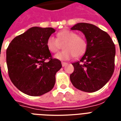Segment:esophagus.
<instances>
[{
    "mask_svg": "<svg viewBox=\"0 0 121 121\" xmlns=\"http://www.w3.org/2000/svg\"><path fill=\"white\" fill-rule=\"evenodd\" d=\"M66 65H67V63H66V62H62V67L65 66Z\"/></svg>",
    "mask_w": 121,
    "mask_h": 121,
    "instance_id": "34e87169",
    "label": "esophagus"
}]
</instances>
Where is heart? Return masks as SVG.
I'll return each instance as SVG.
<instances>
[{"instance_id":"heart-1","label":"heart","mask_w":121,"mask_h":121,"mask_svg":"<svg viewBox=\"0 0 121 121\" xmlns=\"http://www.w3.org/2000/svg\"><path fill=\"white\" fill-rule=\"evenodd\" d=\"M57 39L54 37H49L47 40V47L51 52L56 53L60 48L59 43H64L62 46L64 51L54 56L60 60H68L73 57H80L86 51L87 42L85 39L77 35L76 32L68 30H63L57 34Z\"/></svg>"}]
</instances>
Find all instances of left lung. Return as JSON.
<instances>
[{
    "label": "left lung",
    "instance_id": "left-lung-1",
    "mask_svg": "<svg viewBox=\"0 0 121 121\" xmlns=\"http://www.w3.org/2000/svg\"><path fill=\"white\" fill-rule=\"evenodd\" d=\"M70 29L82 32L87 41L84 55L79 61L72 64L74 70L70 75V81L82 91H97L112 76L116 55L114 44L109 35L93 24L77 23Z\"/></svg>",
    "mask_w": 121,
    "mask_h": 121
}]
</instances>
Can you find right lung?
Masks as SVG:
<instances>
[{
  "mask_svg": "<svg viewBox=\"0 0 121 121\" xmlns=\"http://www.w3.org/2000/svg\"><path fill=\"white\" fill-rule=\"evenodd\" d=\"M56 32L52 27H33L15 37L6 51L9 76L16 87L27 95L39 96L52 89L61 62L52 59L47 40ZM49 59L48 62H45Z\"/></svg>",
  "mask_w": 121,
  "mask_h": 121,
  "instance_id": "obj_1",
  "label": "right lung"
}]
</instances>
